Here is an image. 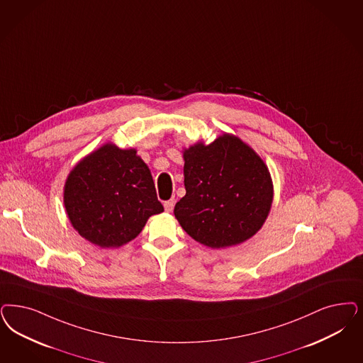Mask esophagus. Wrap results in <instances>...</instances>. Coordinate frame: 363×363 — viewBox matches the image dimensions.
Listing matches in <instances>:
<instances>
[{
	"instance_id": "esophagus-1",
	"label": "esophagus",
	"mask_w": 363,
	"mask_h": 363,
	"mask_svg": "<svg viewBox=\"0 0 363 363\" xmlns=\"http://www.w3.org/2000/svg\"><path fill=\"white\" fill-rule=\"evenodd\" d=\"M174 203L175 201L172 199V200L166 201L164 203H163V206H164V211L167 213L172 212L173 209H174Z\"/></svg>"
}]
</instances>
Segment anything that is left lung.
Masks as SVG:
<instances>
[{
	"mask_svg": "<svg viewBox=\"0 0 363 363\" xmlns=\"http://www.w3.org/2000/svg\"><path fill=\"white\" fill-rule=\"evenodd\" d=\"M186 194L174 216L189 236L221 250L255 236L274 201V184L262 157L242 139L224 133L182 150Z\"/></svg>",
	"mask_w": 363,
	"mask_h": 363,
	"instance_id": "left-lung-1",
	"label": "left lung"
}]
</instances>
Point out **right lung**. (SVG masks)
Returning a JSON list of instances; mask_svg holds the SVG:
<instances>
[{
  "label": "right lung",
  "mask_w": 363,
  "mask_h": 363,
  "mask_svg": "<svg viewBox=\"0 0 363 363\" xmlns=\"http://www.w3.org/2000/svg\"><path fill=\"white\" fill-rule=\"evenodd\" d=\"M64 208L76 232L100 248H119L163 212L150 169L137 149L111 142L76 163L64 184Z\"/></svg>",
  "instance_id": "right-lung-1"
}]
</instances>
